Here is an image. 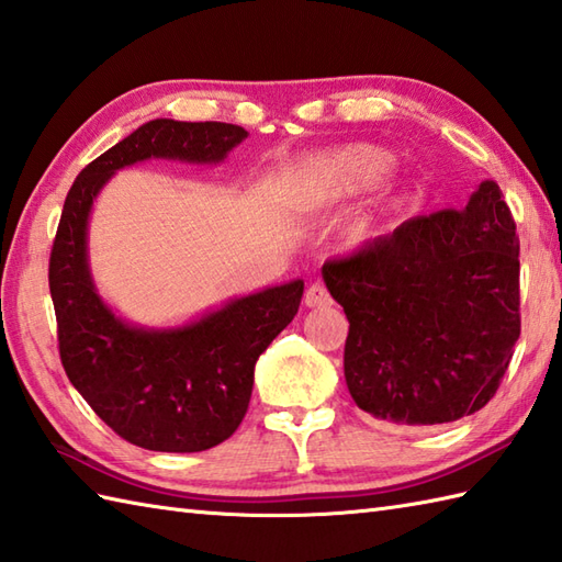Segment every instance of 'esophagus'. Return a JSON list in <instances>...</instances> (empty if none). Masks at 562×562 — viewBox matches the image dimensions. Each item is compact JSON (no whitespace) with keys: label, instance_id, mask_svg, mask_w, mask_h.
<instances>
[{"label":"esophagus","instance_id":"34e87169","mask_svg":"<svg viewBox=\"0 0 562 562\" xmlns=\"http://www.w3.org/2000/svg\"><path fill=\"white\" fill-rule=\"evenodd\" d=\"M304 304H306L308 308L330 306L333 300H330V294H328V290H326V284H324V282H314L312 288H308L306 294H304Z\"/></svg>","mask_w":562,"mask_h":562}]
</instances>
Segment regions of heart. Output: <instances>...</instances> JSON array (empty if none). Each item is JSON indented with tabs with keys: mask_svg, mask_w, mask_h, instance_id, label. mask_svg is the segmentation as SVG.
<instances>
[{
	"mask_svg": "<svg viewBox=\"0 0 562 562\" xmlns=\"http://www.w3.org/2000/svg\"><path fill=\"white\" fill-rule=\"evenodd\" d=\"M393 166V154L374 145H348L321 154L306 166L304 198L314 207H333L374 188ZM376 234V212H362L350 226V238L362 244Z\"/></svg>",
	"mask_w": 562,
	"mask_h": 562,
	"instance_id": "b5f03b06",
	"label": "heart"
}]
</instances>
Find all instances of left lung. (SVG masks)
<instances>
[{"label":"left lung","instance_id":"left-lung-1","mask_svg":"<svg viewBox=\"0 0 562 562\" xmlns=\"http://www.w3.org/2000/svg\"><path fill=\"white\" fill-rule=\"evenodd\" d=\"M321 274L350 321L345 381L364 413L439 425L495 396L521 330L519 236L495 181Z\"/></svg>","mask_w":562,"mask_h":562}]
</instances>
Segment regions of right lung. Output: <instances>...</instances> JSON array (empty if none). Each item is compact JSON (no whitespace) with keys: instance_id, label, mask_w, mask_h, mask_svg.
<instances>
[{"instance_id":"add662e5","label":"right lung","mask_w":562,"mask_h":562,"mask_svg":"<svg viewBox=\"0 0 562 562\" xmlns=\"http://www.w3.org/2000/svg\"><path fill=\"white\" fill-rule=\"evenodd\" d=\"M248 137L229 123L157 117L103 151L71 183L50 254L59 360L115 435L149 451H205L241 425L258 357L290 326L304 280L238 296L178 328H142L113 314L91 278L93 200L115 171L147 159L220 164Z\"/></svg>"}]
</instances>
